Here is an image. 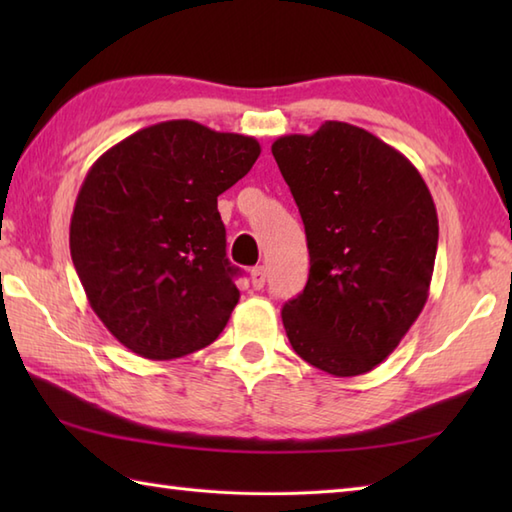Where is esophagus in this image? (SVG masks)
Returning a JSON list of instances; mask_svg holds the SVG:
<instances>
[{"label": "esophagus", "mask_w": 512, "mask_h": 512, "mask_svg": "<svg viewBox=\"0 0 512 512\" xmlns=\"http://www.w3.org/2000/svg\"><path fill=\"white\" fill-rule=\"evenodd\" d=\"M250 284H253L255 290L264 288V284H266V268L264 266H257L250 270Z\"/></svg>", "instance_id": "obj_1"}]
</instances>
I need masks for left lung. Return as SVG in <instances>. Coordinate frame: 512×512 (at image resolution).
<instances>
[{
  "label": "left lung",
  "mask_w": 512,
  "mask_h": 512,
  "mask_svg": "<svg viewBox=\"0 0 512 512\" xmlns=\"http://www.w3.org/2000/svg\"><path fill=\"white\" fill-rule=\"evenodd\" d=\"M310 250V277L281 310L303 361L332 376L367 374L416 323L438 250V213L420 171L350 123L273 143Z\"/></svg>",
  "instance_id": "8db88e82"
}]
</instances>
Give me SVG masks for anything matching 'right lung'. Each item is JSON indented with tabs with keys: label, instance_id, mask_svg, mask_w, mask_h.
<instances>
[{
	"label": "right lung",
	"instance_id": "1",
	"mask_svg": "<svg viewBox=\"0 0 512 512\" xmlns=\"http://www.w3.org/2000/svg\"><path fill=\"white\" fill-rule=\"evenodd\" d=\"M262 154L253 136L165 121L90 167L70 255L96 317L127 350L171 361L211 345L239 301L217 195Z\"/></svg>",
	"mask_w": 512,
	"mask_h": 512
}]
</instances>
